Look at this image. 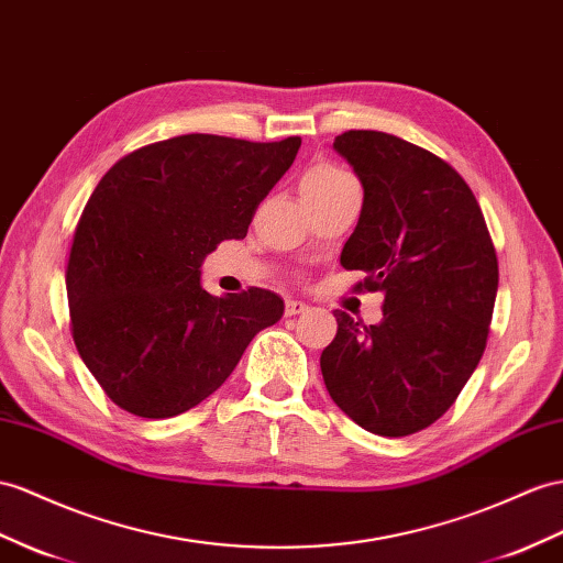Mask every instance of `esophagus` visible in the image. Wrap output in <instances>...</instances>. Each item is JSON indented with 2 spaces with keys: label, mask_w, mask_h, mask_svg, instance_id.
<instances>
[{
  "label": "esophagus",
  "mask_w": 563,
  "mask_h": 563,
  "mask_svg": "<svg viewBox=\"0 0 563 563\" xmlns=\"http://www.w3.org/2000/svg\"><path fill=\"white\" fill-rule=\"evenodd\" d=\"M305 311H309L307 301L290 299V301H287V305H285V313H287V316H297V313H305Z\"/></svg>",
  "instance_id": "obj_1"
}]
</instances>
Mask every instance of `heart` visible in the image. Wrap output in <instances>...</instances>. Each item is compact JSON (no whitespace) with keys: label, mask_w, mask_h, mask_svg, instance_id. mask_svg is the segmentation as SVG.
Returning <instances> with one entry per match:
<instances>
[{"label":"heart","mask_w":563,"mask_h":563,"mask_svg":"<svg viewBox=\"0 0 563 563\" xmlns=\"http://www.w3.org/2000/svg\"><path fill=\"white\" fill-rule=\"evenodd\" d=\"M354 180L350 173H344L338 166H330V164H319L313 166L309 173H305V178L299 183V192H323L330 190V187L342 185V183H350Z\"/></svg>","instance_id":"obj_1"}]
</instances>
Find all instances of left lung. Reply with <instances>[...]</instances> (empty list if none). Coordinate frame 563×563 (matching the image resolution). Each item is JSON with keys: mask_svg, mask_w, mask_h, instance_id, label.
<instances>
[{"mask_svg": "<svg viewBox=\"0 0 563 563\" xmlns=\"http://www.w3.org/2000/svg\"><path fill=\"white\" fill-rule=\"evenodd\" d=\"M333 150L364 187L340 264L364 271L366 290L385 301L376 325L335 313L321 373L356 426L405 438L435 423L478 366L497 254L471 187L440 156L378 131L342 133Z\"/></svg>", "mask_w": 563, "mask_h": 563, "instance_id": "1", "label": "left lung"}]
</instances>
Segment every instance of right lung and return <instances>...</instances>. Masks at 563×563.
I'll return each mask as SVG.
<instances>
[{
	"label": "right lung",
	"mask_w": 563,
	"mask_h": 563,
	"mask_svg": "<svg viewBox=\"0 0 563 563\" xmlns=\"http://www.w3.org/2000/svg\"><path fill=\"white\" fill-rule=\"evenodd\" d=\"M299 144L180 135L123 156L99 180L76 228L66 295L78 354L113 405L142 419L192 409L258 330L280 321L276 292L213 297L201 264L247 235Z\"/></svg>",
	"instance_id": "add662e5"
}]
</instances>
